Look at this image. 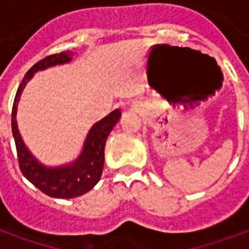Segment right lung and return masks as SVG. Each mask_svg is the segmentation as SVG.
I'll list each match as a JSON object with an SVG mask.
<instances>
[{"instance_id":"obj_1","label":"right lung","mask_w":249,"mask_h":249,"mask_svg":"<svg viewBox=\"0 0 249 249\" xmlns=\"http://www.w3.org/2000/svg\"><path fill=\"white\" fill-rule=\"evenodd\" d=\"M71 55V53L62 52L45 56L44 59L37 62L25 73L24 79L21 80L20 85L18 88L15 99H14L13 111H11V128H13L14 140H15V146H17L18 163H19L21 173L40 191L49 196L62 197V199H72V197L84 195L97 185V182L99 181L102 176V172H103L106 140L121 115L120 109H115L105 119L95 123L86 137L81 155L75 163L70 164V165L49 168V166L41 164L29 152L21 140L20 133L18 130L17 117H15L17 116L18 102L20 99L21 91L35 72L52 67L55 64L70 62Z\"/></svg>"}]
</instances>
